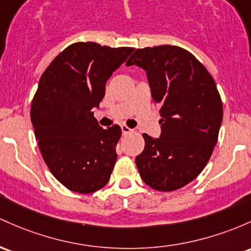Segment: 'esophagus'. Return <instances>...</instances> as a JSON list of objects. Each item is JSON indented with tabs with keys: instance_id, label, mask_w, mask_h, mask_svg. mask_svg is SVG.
<instances>
[{
	"instance_id": "obj_1",
	"label": "esophagus",
	"mask_w": 251,
	"mask_h": 251,
	"mask_svg": "<svg viewBox=\"0 0 251 251\" xmlns=\"http://www.w3.org/2000/svg\"><path fill=\"white\" fill-rule=\"evenodd\" d=\"M120 127H121V132H123V134H124V136H125V134H128V133H131V132H132L131 128L128 127V126H126V125H121Z\"/></svg>"
}]
</instances>
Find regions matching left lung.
Returning a JSON list of instances; mask_svg holds the SVG:
<instances>
[{
  "instance_id": "1",
  "label": "left lung",
  "mask_w": 251,
  "mask_h": 251,
  "mask_svg": "<svg viewBox=\"0 0 251 251\" xmlns=\"http://www.w3.org/2000/svg\"><path fill=\"white\" fill-rule=\"evenodd\" d=\"M126 65L147 71L162 119L161 136L143 134L136 157L140 177L159 192L192 182L207 164L223 120L222 99L213 77L187 50L161 45L136 50Z\"/></svg>"
}]
</instances>
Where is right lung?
Returning a JSON list of instances; mask_svg holds the SVG:
<instances>
[{
    "label": "right lung",
    "mask_w": 251,
    "mask_h": 251,
    "mask_svg": "<svg viewBox=\"0 0 251 251\" xmlns=\"http://www.w3.org/2000/svg\"><path fill=\"white\" fill-rule=\"evenodd\" d=\"M133 50L71 44L40 77L31 106L35 139L50 172L70 191L96 192L111 177L121 128L104 130L93 109L103 99L107 79Z\"/></svg>",
    "instance_id": "right-lung-1"
}]
</instances>
